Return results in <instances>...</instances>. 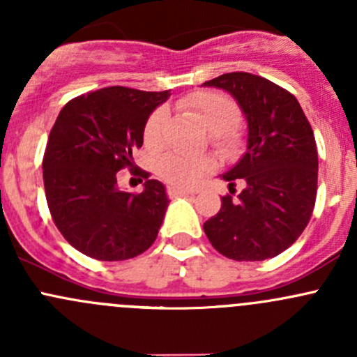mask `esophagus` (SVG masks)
Listing matches in <instances>:
<instances>
[{"mask_svg":"<svg viewBox=\"0 0 357 357\" xmlns=\"http://www.w3.org/2000/svg\"><path fill=\"white\" fill-rule=\"evenodd\" d=\"M167 195L171 199H176V197H186V195H195L193 190L188 188H167Z\"/></svg>","mask_w":357,"mask_h":357,"instance_id":"obj_1","label":"esophagus"}]
</instances>
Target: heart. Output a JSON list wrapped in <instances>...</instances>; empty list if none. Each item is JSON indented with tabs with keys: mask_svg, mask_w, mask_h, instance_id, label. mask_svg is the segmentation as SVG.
Returning <instances> with one entry per match:
<instances>
[{
	"mask_svg": "<svg viewBox=\"0 0 357 357\" xmlns=\"http://www.w3.org/2000/svg\"><path fill=\"white\" fill-rule=\"evenodd\" d=\"M181 109L200 119L202 124L212 131V138L219 146H229L236 139V122L240 119V109L233 98L212 89H202L181 100ZM164 109H157L150 114L143 126V142L149 149L157 150L164 145ZM214 167V160L208 155H181L165 153L155 162L157 174L172 186H192L204 174Z\"/></svg>",
	"mask_w": 357,
	"mask_h": 357,
	"instance_id": "b5f03b06",
	"label": "heart"
}]
</instances>
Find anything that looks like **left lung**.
<instances>
[{"label": "left lung", "instance_id": "8db88e82", "mask_svg": "<svg viewBox=\"0 0 357 357\" xmlns=\"http://www.w3.org/2000/svg\"><path fill=\"white\" fill-rule=\"evenodd\" d=\"M235 96L248 122L245 155L222 178L229 193L204 222L212 247L233 261H264L287 250L307 226L318 190L314 132L297 98L248 72L204 82ZM244 190L236 199V181Z\"/></svg>", "mask_w": 357, "mask_h": 357}]
</instances>
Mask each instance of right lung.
Here are the masks:
<instances>
[{"mask_svg": "<svg viewBox=\"0 0 357 357\" xmlns=\"http://www.w3.org/2000/svg\"><path fill=\"white\" fill-rule=\"evenodd\" d=\"M169 95L110 86L72 98L53 124L43 157L46 202L63 238L88 257L126 261L155 242L169 200L150 172L132 169V152ZM124 167L146 179L142 194L116 188Z\"/></svg>", "mask_w": 357, "mask_h": 357, "instance_id": "1", "label": "right lung"}]
</instances>
